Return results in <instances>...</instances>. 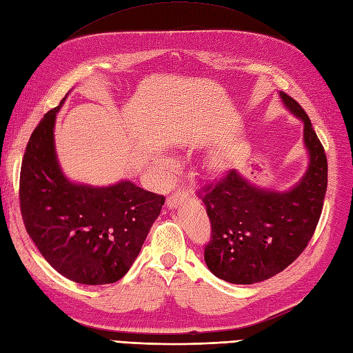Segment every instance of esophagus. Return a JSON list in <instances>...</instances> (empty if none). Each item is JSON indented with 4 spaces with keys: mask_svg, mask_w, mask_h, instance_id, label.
Here are the masks:
<instances>
[{
    "mask_svg": "<svg viewBox=\"0 0 353 353\" xmlns=\"http://www.w3.org/2000/svg\"><path fill=\"white\" fill-rule=\"evenodd\" d=\"M185 196H186V192L185 190H177V192H174L172 196H168L167 198V207L168 208H176L179 203H181V201L185 199Z\"/></svg>",
    "mask_w": 353,
    "mask_h": 353,
    "instance_id": "obj_1",
    "label": "esophagus"
}]
</instances>
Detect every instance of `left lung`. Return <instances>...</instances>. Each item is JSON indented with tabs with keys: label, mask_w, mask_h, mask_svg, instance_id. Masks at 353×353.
<instances>
[{
	"label": "left lung",
	"mask_w": 353,
	"mask_h": 353,
	"mask_svg": "<svg viewBox=\"0 0 353 353\" xmlns=\"http://www.w3.org/2000/svg\"><path fill=\"white\" fill-rule=\"evenodd\" d=\"M292 114L303 121L310 165L286 192L261 189L236 170L198 192L211 223L203 258L215 277L252 284L279 274L308 246L327 190V157L305 110L280 92Z\"/></svg>",
	"instance_id": "1"
}]
</instances>
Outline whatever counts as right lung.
Instances as JSON below:
<instances>
[{
  "label": "right lung",
  "instance_id": "right-lung-1",
  "mask_svg": "<svg viewBox=\"0 0 353 353\" xmlns=\"http://www.w3.org/2000/svg\"><path fill=\"white\" fill-rule=\"evenodd\" d=\"M64 99L28 142L20 170L21 217L33 243L61 276L92 286L114 283L139 255L165 198L129 180L94 188L67 179L54 145Z\"/></svg>",
  "mask_w": 353,
  "mask_h": 353
}]
</instances>
